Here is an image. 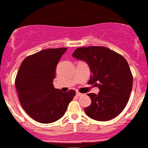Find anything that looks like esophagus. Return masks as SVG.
Listing matches in <instances>:
<instances>
[{"label":"esophagus","instance_id":"obj_1","mask_svg":"<svg viewBox=\"0 0 148 148\" xmlns=\"http://www.w3.org/2000/svg\"><path fill=\"white\" fill-rule=\"evenodd\" d=\"M76 95H77V96H81V95H83V94H82V93H80V92H77Z\"/></svg>","mask_w":148,"mask_h":148}]
</instances>
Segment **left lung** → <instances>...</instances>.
Masks as SVG:
<instances>
[{"mask_svg":"<svg viewBox=\"0 0 148 148\" xmlns=\"http://www.w3.org/2000/svg\"><path fill=\"white\" fill-rule=\"evenodd\" d=\"M73 56L85 61L91 71L88 84L99 88V94H87L91 105L84 110L89 117L108 121L125 108L132 89L133 77L127 61L123 56L105 47H80Z\"/></svg>","mask_w":148,"mask_h":148,"instance_id":"1","label":"left lung"}]
</instances>
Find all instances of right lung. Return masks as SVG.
Returning <instances> with one entry per match:
<instances>
[{
	"label": "right lung",
	"instance_id": "obj_1",
	"mask_svg": "<svg viewBox=\"0 0 148 148\" xmlns=\"http://www.w3.org/2000/svg\"><path fill=\"white\" fill-rule=\"evenodd\" d=\"M67 48L47 49L28 56L22 61L15 84L22 108L41 123L59 120L76 95L75 90L62 92L55 89L57 63Z\"/></svg>",
	"mask_w": 148,
	"mask_h": 148
}]
</instances>
